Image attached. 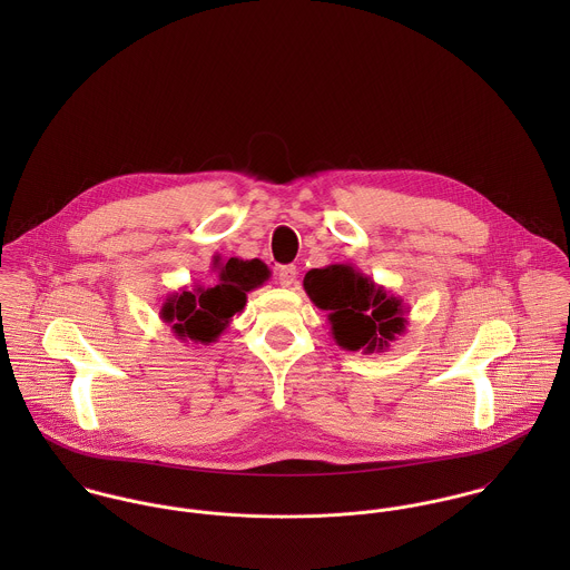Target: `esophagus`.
<instances>
[{
  "label": "esophagus",
  "mask_w": 570,
  "mask_h": 570,
  "mask_svg": "<svg viewBox=\"0 0 570 570\" xmlns=\"http://www.w3.org/2000/svg\"><path fill=\"white\" fill-rule=\"evenodd\" d=\"M296 276H298V269H296L294 265H283V267L278 269V274H276V278H278V283H281L283 287H292V285L296 283Z\"/></svg>",
  "instance_id": "obj_1"
}]
</instances>
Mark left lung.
I'll use <instances>...</instances> for the list:
<instances>
[{"instance_id": "1", "label": "left lung", "mask_w": 570, "mask_h": 570, "mask_svg": "<svg viewBox=\"0 0 570 570\" xmlns=\"http://www.w3.org/2000/svg\"><path fill=\"white\" fill-rule=\"evenodd\" d=\"M303 287L326 312L331 335L346 351L382 353L406 331L404 298L377 285L351 263H333L305 274Z\"/></svg>"}]
</instances>
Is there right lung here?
<instances>
[{
    "instance_id": "right-lung-1",
    "label": "right lung",
    "mask_w": 570,
    "mask_h": 570,
    "mask_svg": "<svg viewBox=\"0 0 570 570\" xmlns=\"http://www.w3.org/2000/svg\"><path fill=\"white\" fill-rule=\"evenodd\" d=\"M215 278L208 285L181 287L166 296L160 318L170 325V333L181 342L210 344L230 326L233 318L244 312L247 294L261 287L269 276V267L258 261L239 256H213Z\"/></svg>"
}]
</instances>
